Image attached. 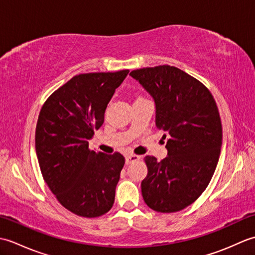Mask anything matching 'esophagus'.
<instances>
[{
    "label": "esophagus",
    "instance_id": "1",
    "mask_svg": "<svg viewBox=\"0 0 255 255\" xmlns=\"http://www.w3.org/2000/svg\"><path fill=\"white\" fill-rule=\"evenodd\" d=\"M140 159L139 155H136V154H128L126 156V164H130L132 163V162L134 161H138Z\"/></svg>",
    "mask_w": 255,
    "mask_h": 255
}]
</instances>
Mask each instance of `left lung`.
<instances>
[{
	"label": "left lung",
	"mask_w": 255,
	"mask_h": 255,
	"mask_svg": "<svg viewBox=\"0 0 255 255\" xmlns=\"http://www.w3.org/2000/svg\"><path fill=\"white\" fill-rule=\"evenodd\" d=\"M155 104V126L167 137V156H145L141 182L144 203L159 213H175L193 204L214 175L223 128L213 95L198 80L171 66L130 72Z\"/></svg>",
	"instance_id": "1"
}]
</instances>
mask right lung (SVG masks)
<instances>
[{"label":"right lung","instance_id":"right-lung-1","mask_svg":"<svg viewBox=\"0 0 255 255\" xmlns=\"http://www.w3.org/2000/svg\"><path fill=\"white\" fill-rule=\"evenodd\" d=\"M128 70L75 75L49 96L35 143L42 177L64 208L81 217L106 214L115 200L125 158L89 149L94 130Z\"/></svg>","mask_w":255,"mask_h":255}]
</instances>
